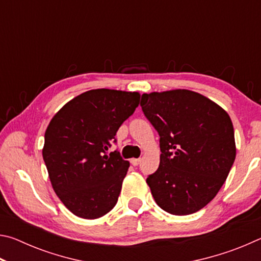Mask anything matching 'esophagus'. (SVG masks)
<instances>
[{
    "instance_id": "34e87169",
    "label": "esophagus",
    "mask_w": 261,
    "mask_h": 261,
    "mask_svg": "<svg viewBox=\"0 0 261 261\" xmlns=\"http://www.w3.org/2000/svg\"><path fill=\"white\" fill-rule=\"evenodd\" d=\"M140 159H131V163H132V165H134V166H138L139 165V163H140Z\"/></svg>"
}]
</instances>
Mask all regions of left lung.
<instances>
[{
    "mask_svg": "<svg viewBox=\"0 0 261 261\" xmlns=\"http://www.w3.org/2000/svg\"><path fill=\"white\" fill-rule=\"evenodd\" d=\"M140 106L160 136V165L146 183L163 211L196 213L213 199L236 158L228 113L197 92L144 93Z\"/></svg>",
    "mask_w": 261,
    "mask_h": 261,
    "instance_id": "left-lung-1",
    "label": "left lung"
}]
</instances>
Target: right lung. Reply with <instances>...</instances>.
I'll return each mask as SVG.
<instances>
[{
	"label": "right lung",
	"mask_w": 261,
	"mask_h": 261,
	"mask_svg": "<svg viewBox=\"0 0 261 261\" xmlns=\"http://www.w3.org/2000/svg\"><path fill=\"white\" fill-rule=\"evenodd\" d=\"M139 99L138 92L91 90L65 103L48 124L42 156L51 187L79 218H101L116 205L130 163L107 152Z\"/></svg>",
	"instance_id": "1"
}]
</instances>
